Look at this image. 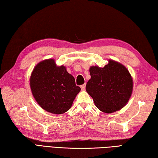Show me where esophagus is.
I'll return each instance as SVG.
<instances>
[{
    "instance_id": "34e87169",
    "label": "esophagus",
    "mask_w": 158,
    "mask_h": 158,
    "mask_svg": "<svg viewBox=\"0 0 158 158\" xmlns=\"http://www.w3.org/2000/svg\"><path fill=\"white\" fill-rule=\"evenodd\" d=\"M81 88L82 90H84L85 89V84H83V85H81Z\"/></svg>"
}]
</instances>
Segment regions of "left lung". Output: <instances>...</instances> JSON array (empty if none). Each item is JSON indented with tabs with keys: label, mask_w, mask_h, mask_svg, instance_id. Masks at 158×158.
I'll return each mask as SVG.
<instances>
[{
	"label": "left lung",
	"mask_w": 158,
	"mask_h": 158,
	"mask_svg": "<svg viewBox=\"0 0 158 158\" xmlns=\"http://www.w3.org/2000/svg\"><path fill=\"white\" fill-rule=\"evenodd\" d=\"M108 62L103 67L90 66L91 78L85 89L97 108L111 113L126 105L132 94L133 79L122 64L110 59Z\"/></svg>",
	"instance_id": "8db88e82"
}]
</instances>
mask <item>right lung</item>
<instances>
[{
    "label": "right lung",
    "instance_id": "right-lung-1",
    "mask_svg": "<svg viewBox=\"0 0 158 158\" xmlns=\"http://www.w3.org/2000/svg\"><path fill=\"white\" fill-rule=\"evenodd\" d=\"M30 86L39 105L57 115L70 109L81 90L66 66H57L54 59L44 60L35 66L30 77Z\"/></svg>",
    "mask_w": 158,
    "mask_h": 158
}]
</instances>
